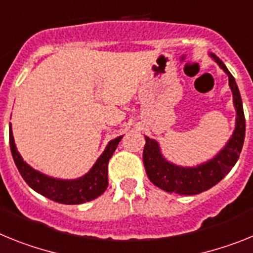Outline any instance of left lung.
<instances>
[{
	"label": "left lung",
	"instance_id": "obj_1",
	"mask_svg": "<svg viewBox=\"0 0 253 253\" xmlns=\"http://www.w3.org/2000/svg\"><path fill=\"white\" fill-rule=\"evenodd\" d=\"M210 57L220 66V69H223L229 78L233 104L236 108V127L225 146L212 159L196 167H181L170 163L163 157L157 140L145 136L146 144L142 153V159L146 174L157 187L167 192L178 195H197L211 188L230 172L242 151L245 142L246 120L241 93L227 66L214 53H210Z\"/></svg>",
	"mask_w": 253,
	"mask_h": 253
}]
</instances>
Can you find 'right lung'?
I'll return each mask as SVG.
<instances>
[{"mask_svg": "<svg viewBox=\"0 0 253 253\" xmlns=\"http://www.w3.org/2000/svg\"><path fill=\"white\" fill-rule=\"evenodd\" d=\"M124 136L111 140L105 146L98 160L91 169L83 177L76 179L53 178L35 170L24 162L15 145L12 129L10 124V149L14 162L24 181L29 184L35 192L41 193L47 199L65 205H79L100 196L108 187V162Z\"/></svg>", "mask_w": 253, "mask_h": 253, "instance_id": "add662e5", "label": "right lung"}]
</instances>
